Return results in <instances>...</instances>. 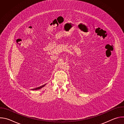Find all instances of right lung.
Instances as JSON below:
<instances>
[{
	"label": "right lung",
	"mask_w": 124,
	"mask_h": 124,
	"mask_svg": "<svg viewBox=\"0 0 124 124\" xmlns=\"http://www.w3.org/2000/svg\"><path fill=\"white\" fill-rule=\"evenodd\" d=\"M45 85H46V84H44V85H42V86H40V87H37V88H34V89H32V90H38V89H41V88H42V87H43L44 86H45Z\"/></svg>",
	"instance_id": "1"
}]
</instances>
